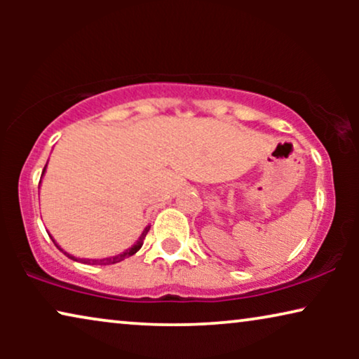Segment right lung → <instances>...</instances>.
Instances as JSON below:
<instances>
[{
	"mask_svg": "<svg viewBox=\"0 0 359 359\" xmlns=\"http://www.w3.org/2000/svg\"><path fill=\"white\" fill-rule=\"evenodd\" d=\"M43 171H46V168H43ZM149 230H150V225H149V227H145V230H144V232H142L140 238L137 240V243L134 245V247L129 248V250H126L124 253L116 255V257H111V258H104V259H85V263H90V264H114V263L122 262V259L132 257V255H135L137 252H139L142 245H144V240L147 237V233H149ZM53 243H55V242H53ZM57 247H58V245H57ZM58 248H60V247H58ZM65 255H67V257H70V255H68V253H65ZM70 258L72 259H76V258H73V257H70Z\"/></svg>",
	"mask_w": 359,
	"mask_h": 359,
	"instance_id": "1",
	"label": "right lung"
}]
</instances>
